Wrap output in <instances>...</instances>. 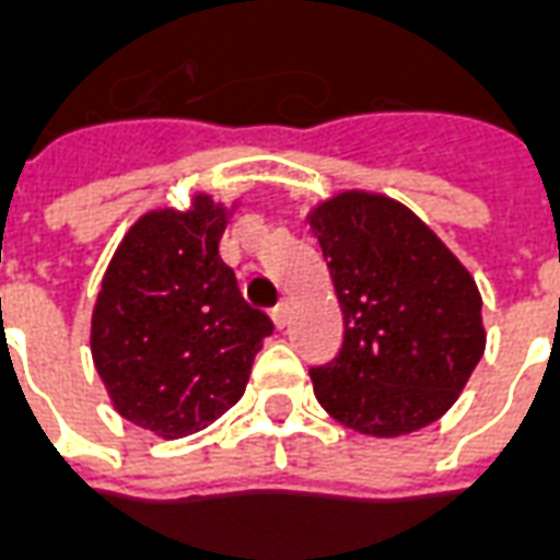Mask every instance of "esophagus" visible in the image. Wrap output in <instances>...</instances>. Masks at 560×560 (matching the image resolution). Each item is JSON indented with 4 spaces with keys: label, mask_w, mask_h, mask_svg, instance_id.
<instances>
[{
    "label": "esophagus",
    "mask_w": 560,
    "mask_h": 560,
    "mask_svg": "<svg viewBox=\"0 0 560 560\" xmlns=\"http://www.w3.org/2000/svg\"><path fill=\"white\" fill-rule=\"evenodd\" d=\"M271 318H275L277 327H285V322H289V301H277L275 310H271Z\"/></svg>",
    "instance_id": "1"
}]
</instances>
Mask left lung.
<instances>
[{
    "label": "left lung",
    "mask_w": 560,
    "mask_h": 560,
    "mask_svg": "<svg viewBox=\"0 0 560 560\" xmlns=\"http://www.w3.org/2000/svg\"><path fill=\"white\" fill-rule=\"evenodd\" d=\"M345 336L313 365L318 405L360 434L398 436L455 405L485 354L481 295L455 254L407 206L345 191L310 215Z\"/></svg>",
    "instance_id": "1"
}]
</instances>
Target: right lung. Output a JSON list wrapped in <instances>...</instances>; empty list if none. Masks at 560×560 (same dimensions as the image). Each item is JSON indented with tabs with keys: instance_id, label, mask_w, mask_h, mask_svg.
<instances>
[{
	"instance_id": "obj_1",
	"label": "right lung",
	"mask_w": 560,
	"mask_h": 560,
	"mask_svg": "<svg viewBox=\"0 0 560 560\" xmlns=\"http://www.w3.org/2000/svg\"><path fill=\"white\" fill-rule=\"evenodd\" d=\"M224 226V206L206 195L188 212H150L124 235L96 295V372L117 413L165 440L226 413L275 330L218 254Z\"/></svg>"
}]
</instances>
